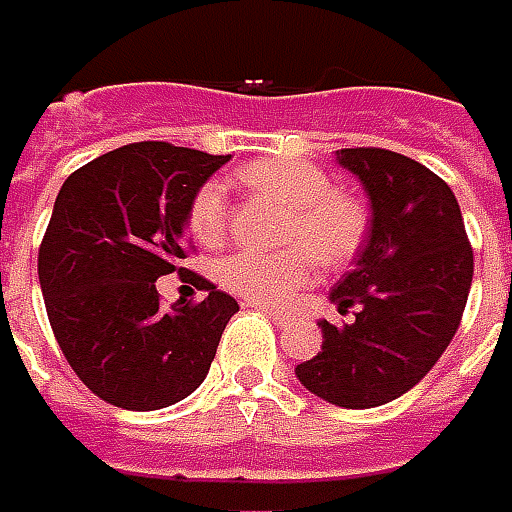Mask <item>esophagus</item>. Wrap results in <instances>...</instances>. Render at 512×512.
Listing matches in <instances>:
<instances>
[{"mask_svg":"<svg viewBox=\"0 0 512 512\" xmlns=\"http://www.w3.org/2000/svg\"><path fill=\"white\" fill-rule=\"evenodd\" d=\"M263 311H266V314H269L271 322H274V325H280V328H283V325H288V322H291V319H288V316H285L283 311H277V308H263Z\"/></svg>","mask_w":512,"mask_h":512,"instance_id":"esophagus-1","label":"esophagus"}]
</instances>
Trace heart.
Wrapping results in <instances>:
<instances>
[{
    "label": "heart",
    "instance_id": "1",
    "mask_svg": "<svg viewBox=\"0 0 512 512\" xmlns=\"http://www.w3.org/2000/svg\"><path fill=\"white\" fill-rule=\"evenodd\" d=\"M235 182L285 207L277 227V252H238L218 266V280L238 297L260 305H288L316 280L319 260L342 266L356 255L367 232V212L356 198L333 190L330 176L305 159H257L235 170ZM187 229L201 246H221L229 235L224 187L207 182L187 204Z\"/></svg>",
    "mask_w": 512,
    "mask_h": 512
}]
</instances>
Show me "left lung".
Instances as JSON below:
<instances>
[{"label":"left lung","instance_id":"8db88e82","mask_svg":"<svg viewBox=\"0 0 512 512\" xmlns=\"http://www.w3.org/2000/svg\"><path fill=\"white\" fill-rule=\"evenodd\" d=\"M339 165L370 196V235L330 300L350 325L322 328V350L297 364L308 392L344 409L401 398L443 356L474 280L457 198L437 173L387 148H342Z\"/></svg>","mask_w":512,"mask_h":512}]
</instances>
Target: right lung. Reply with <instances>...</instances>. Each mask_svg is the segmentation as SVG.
<instances>
[{"label": "right lung", "mask_w": 512, "mask_h": 512, "mask_svg": "<svg viewBox=\"0 0 512 512\" xmlns=\"http://www.w3.org/2000/svg\"><path fill=\"white\" fill-rule=\"evenodd\" d=\"M229 156L131 142L78 168L58 190L38 249V283L69 367L111 406L151 412L210 373L238 302L196 271L198 302L159 305L156 280L182 274L187 204Z\"/></svg>", "instance_id": "add662e5"}]
</instances>
